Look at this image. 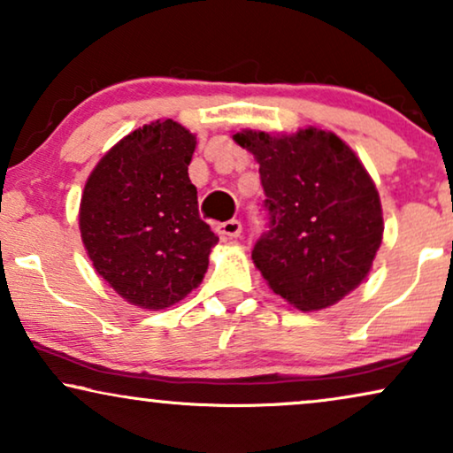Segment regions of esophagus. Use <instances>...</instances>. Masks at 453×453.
Listing matches in <instances>:
<instances>
[{
    "label": "esophagus",
    "instance_id": "esophagus-1",
    "mask_svg": "<svg viewBox=\"0 0 453 453\" xmlns=\"http://www.w3.org/2000/svg\"><path fill=\"white\" fill-rule=\"evenodd\" d=\"M216 233L220 234V239H237L241 234V222L234 219L220 222V225L216 226Z\"/></svg>",
    "mask_w": 453,
    "mask_h": 453
}]
</instances>
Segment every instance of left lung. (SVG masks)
Returning a JSON list of instances; mask_svg holds the SVG:
<instances>
[{"mask_svg":"<svg viewBox=\"0 0 453 453\" xmlns=\"http://www.w3.org/2000/svg\"><path fill=\"white\" fill-rule=\"evenodd\" d=\"M259 163L268 231L251 257L268 287L301 311L338 303L369 274L383 237L373 179L350 146L318 127L290 135L243 129Z\"/></svg>","mask_w":453,"mask_h":453,"instance_id":"obj_1","label":"left lung"}]
</instances>
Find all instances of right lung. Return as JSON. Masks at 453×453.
Here are the masks:
<instances>
[{
    "label": "right lung",
    "mask_w": 453,
    "mask_h": 453,
    "mask_svg": "<svg viewBox=\"0 0 453 453\" xmlns=\"http://www.w3.org/2000/svg\"><path fill=\"white\" fill-rule=\"evenodd\" d=\"M194 150L189 129L154 121L117 142L84 185L82 243L98 276L132 305H175L206 274L219 237L197 210Z\"/></svg>",
    "instance_id": "right-lung-1"
}]
</instances>
